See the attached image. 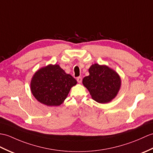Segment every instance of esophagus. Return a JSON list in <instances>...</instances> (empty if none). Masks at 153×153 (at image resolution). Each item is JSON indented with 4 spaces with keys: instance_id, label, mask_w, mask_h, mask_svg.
<instances>
[{
    "instance_id": "34e87169",
    "label": "esophagus",
    "mask_w": 153,
    "mask_h": 153,
    "mask_svg": "<svg viewBox=\"0 0 153 153\" xmlns=\"http://www.w3.org/2000/svg\"><path fill=\"white\" fill-rule=\"evenodd\" d=\"M77 82L79 83H80L81 81H82V77H78L77 78Z\"/></svg>"
}]
</instances>
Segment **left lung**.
Here are the masks:
<instances>
[{
    "instance_id": "8db88e82",
    "label": "left lung",
    "mask_w": 153,
    "mask_h": 153,
    "mask_svg": "<svg viewBox=\"0 0 153 153\" xmlns=\"http://www.w3.org/2000/svg\"><path fill=\"white\" fill-rule=\"evenodd\" d=\"M88 72L89 76L83 78V84L93 100L107 103L116 97L120 87V78L117 72L98 64L92 65Z\"/></svg>"
}]
</instances>
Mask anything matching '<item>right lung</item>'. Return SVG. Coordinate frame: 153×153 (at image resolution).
<instances>
[{
	"label": "right lung",
	"mask_w": 153,
	"mask_h": 153,
	"mask_svg": "<svg viewBox=\"0 0 153 153\" xmlns=\"http://www.w3.org/2000/svg\"><path fill=\"white\" fill-rule=\"evenodd\" d=\"M76 80L57 65L38 70L31 81V91L37 100L48 106H57L66 98Z\"/></svg>",
	"instance_id": "obj_1"
}]
</instances>
